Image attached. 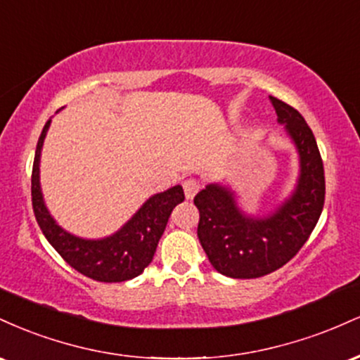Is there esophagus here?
Instances as JSON below:
<instances>
[{
	"mask_svg": "<svg viewBox=\"0 0 360 360\" xmlns=\"http://www.w3.org/2000/svg\"><path fill=\"white\" fill-rule=\"evenodd\" d=\"M183 188H184L186 198H188V200H193L194 194L200 191L201 184H200V181H196V179H186L183 183Z\"/></svg>",
	"mask_w": 360,
	"mask_h": 360,
	"instance_id": "obj_1",
	"label": "esophagus"
}]
</instances>
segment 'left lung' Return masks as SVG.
Instances as JSON below:
<instances>
[{
	"mask_svg": "<svg viewBox=\"0 0 360 360\" xmlns=\"http://www.w3.org/2000/svg\"><path fill=\"white\" fill-rule=\"evenodd\" d=\"M269 98L300 155L291 196L267 217L243 213L235 193L221 184H208L194 196L201 247L214 269L233 279L260 278L289 262L311 235L325 203L323 162L311 128L298 110Z\"/></svg>",
	"mask_w": 360,
	"mask_h": 360,
	"instance_id": "1",
	"label": "left lung"
}]
</instances>
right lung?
Masks as SVG:
<instances>
[{
	"mask_svg": "<svg viewBox=\"0 0 360 360\" xmlns=\"http://www.w3.org/2000/svg\"><path fill=\"white\" fill-rule=\"evenodd\" d=\"M49 127L51 120L45 123L39 137L32 169V205L45 238L69 266L91 279L122 283L137 278L154 259L157 243L166 230L174 206L184 201L183 186L177 184L148 198L139 212L110 237L98 240L76 237L57 225L45 206L40 189V154Z\"/></svg>",
	"mask_w": 360,
	"mask_h": 360,
	"instance_id": "1",
	"label": "right lung"
}]
</instances>
